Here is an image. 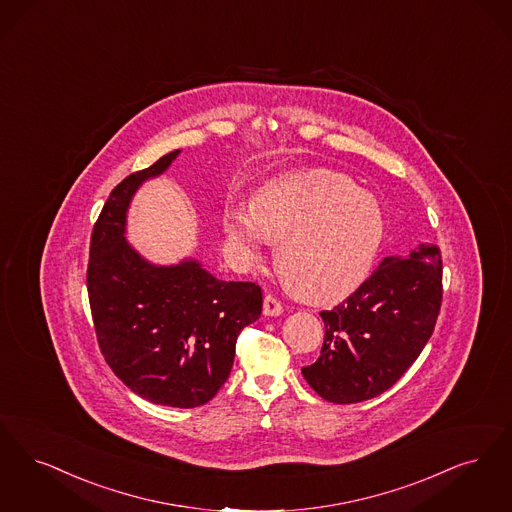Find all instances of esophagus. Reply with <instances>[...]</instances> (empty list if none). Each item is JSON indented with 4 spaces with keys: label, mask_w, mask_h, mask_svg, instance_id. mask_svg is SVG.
Instances as JSON below:
<instances>
[{
    "label": "esophagus",
    "mask_w": 512,
    "mask_h": 512,
    "mask_svg": "<svg viewBox=\"0 0 512 512\" xmlns=\"http://www.w3.org/2000/svg\"><path fill=\"white\" fill-rule=\"evenodd\" d=\"M281 313H283V304L273 294H266V298H264V315L277 317Z\"/></svg>",
    "instance_id": "esophagus-1"
}]
</instances>
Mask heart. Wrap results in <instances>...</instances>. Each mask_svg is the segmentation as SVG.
Wrapping results in <instances>:
<instances>
[{"label":"heart","instance_id":"1","mask_svg":"<svg viewBox=\"0 0 512 512\" xmlns=\"http://www.w3.org/2000/svg\"><path fill=\"white\" fill-rule=\"evenodd\" d=\"M233 250L248 262L269 241L298 292L313 302H338L369 277L384 241L386 220L378 200L333 172L275 179L254 199L252 210L223 216Z\"/></svg>","mask_w":512,"mask_h":512}]
</instances>
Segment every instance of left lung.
Masks as SVG:
<instances>
[{
  "mask_svg": "<svg viewBox=\"0 0 512 512\" xmlns=\"http://www.w3.org/2000/svg\"><path fill=\"white\" fill-rule=\"evenodd\" d=\"M442 306V254L388 256L342 304L319 313L325 342L302 375L323 400L357 403L394 386L423 352Z\"/></svg>",
  "mask_w": 512,
  "mask_h": 512,
  "instance_id": "obj_1",
  "label": "left lung"
}]
</instances>
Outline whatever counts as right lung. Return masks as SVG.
<instances>
[{
  "label": "right lung",
  "instance_id": "obj_1",
  "mask_svg": "<svg viewBox=\"0 0 512 512\" xmlns=\"http://www.w3.org/2000/svg\"><path fill=\"white\" fill-rule=\"evenodd\" d=\"M179 153L112 189L91 233L88 294L112 373L147 401L191 409L212 400L229 377L237 336L262 313V289L220 281L195 260L155 266L128 245L126 212L135 191Z\"/></svg>",
  "mask_w": 512,
  "mask_h": 512
}]
</instances>
